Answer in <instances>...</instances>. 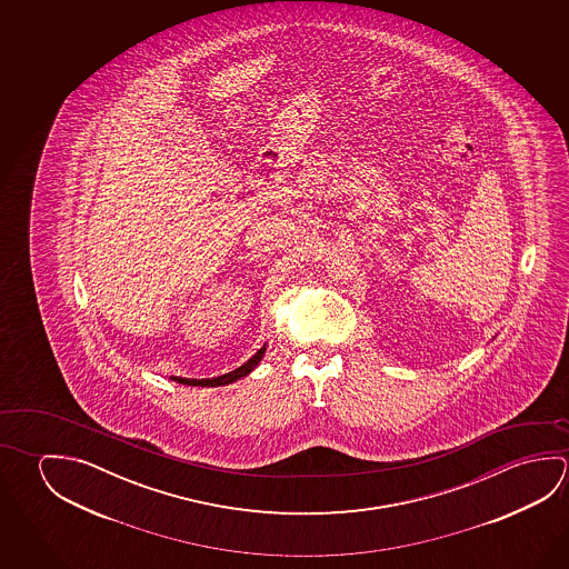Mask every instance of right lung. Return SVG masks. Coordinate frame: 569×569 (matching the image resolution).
<instances>
[{
  "label": "right lung",
  "instance_id": "right-lung-1",
  "mask_svg": "<svg viewBox=\"0 0 569 569\" xmlns=\"http://www.w3.org/2000/svg\"><path fill=\"white\" fill-rule=\"evenodd\" d=\"M263 353H266V345L258 349V353L253 355L252 359H248L242 367L233 369L230 373L214 377V379H184V377H170V379L182 382V385H190V387H222V385H230V382L238 381V379H242L246 375L252 373L253 369L260 363Z\"/></svg>",
  "mask_w": 569,
  "mask_h": 569
}]
</instances>
